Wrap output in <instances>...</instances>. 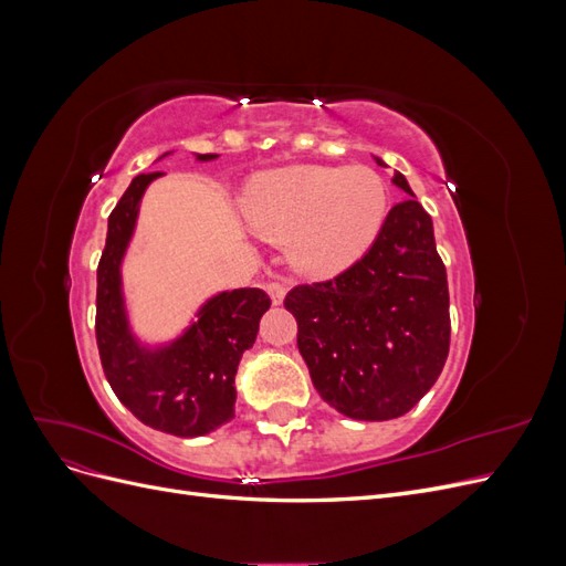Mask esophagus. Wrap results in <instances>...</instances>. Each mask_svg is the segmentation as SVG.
Here are the masks:
<instances>
[{"label": "esophagus", "mask_w": 566, "mask_h": 566, "mask_svg": "<svg viewBox=\"0 0 566 566\" xmlns=\"http://www.w3.org/2000/svg\"><path fill=\"white\" fill-rule=\"evenodd\" d=\"M266 293H269L273 304H281L283 297H285V285L279 283V281H271V283H266Z\"/></svg>", "instance_id": "obj_1"}]
</instances>
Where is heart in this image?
<instances>
[{"instance_id":"b5f03b06","label":"heart","mask_w":566,"mask_h":566,"mask_svg":"<svg viewBox=\"0 0 566 566\" xmlns=\"http://www.w3.org/2000/svg\"><path fill=\"white\" fill-rule=\"evenodd\" d=\"M387 202V184L366 165H297L254 181L245 214L262 238L287 243L297 271L328 279L375 243Z\"/></svg>"}]
</instances>
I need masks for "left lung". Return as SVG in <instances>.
<instances>
[{"mask_svg":"<svg viewBox=\"0 0 566 566\" xmlns=\"http://www.w3.org/2000/svg\"><path fill=\"white\" fill-rule=\"evenodd\" d=\"M394 184L413 196L403 175ZM283 304L297 318V347L316 391L347 418L408 413L447 364V266L432 217L416 198L394 205L361 260L331 281L293 287Z\"/></svg>","mask_w":566,"mask_h":566,"instance_id":"1","label":"left lung"}]
</instances>
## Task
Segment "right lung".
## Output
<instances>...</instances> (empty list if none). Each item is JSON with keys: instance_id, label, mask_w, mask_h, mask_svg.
Listing matches in <instances>:
<instances>
[{"instance_id": "add662e5", "label": "right lung", "mask_w": 566, "mask_h": 566, "mask_svg": "<svg viewBox=\"0 0 566 566\" xmlns=\"http://www.w3.org/2000/svg\"><path fill=\"white\" fill-rule=\"evenodd\" d=\"M196 158L214 160L217 153ZM160 175L134 177L108 217L106 248L96 269V345L115 397L136 418L158 432L202 437L235 416V370L243 352L254 345L271 300L260 287L219 293L200 306L198 321L169 345L148 349L136 342L125 310L119 264L132 241L146 186Z\"/></svg>"}]
</instances>
